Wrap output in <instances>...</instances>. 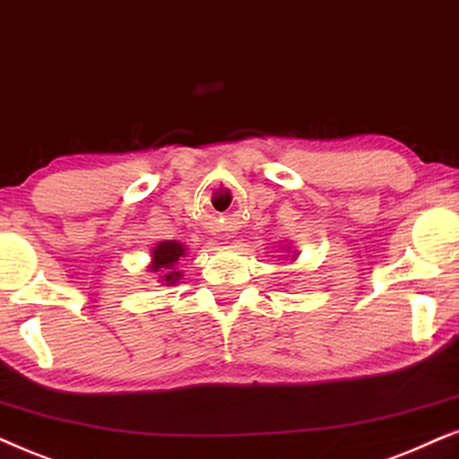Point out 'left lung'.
<instances>
[{
    "label": "left lung",
    "instance_id": "1",
    "mask_svg": "<svg viewBox=\"0 0 459 459\" xmlns=\"http://www.w3.org/2000/svg\"><path fill=\"white\" fill-rule=\"evenodd\" d=\"M293 258H296V255H293Z\"/></svg>",
    "mask_w": 459,
    "mask_h": 459
}]
</instances>
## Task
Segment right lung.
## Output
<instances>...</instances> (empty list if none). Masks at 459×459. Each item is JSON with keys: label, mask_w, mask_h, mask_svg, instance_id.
Instances as JSON below:
<instances>
[{"label": "right lung", "mask_w": 459, "mask_h": 459, "mask_svg": "<svg viewBox=\"0 0 459 459\" xmlns=\"http://www.w3.org/2000/svg\"><path fill=\"white\" fill-rule=\"evenodd\" d=\"M186 255V247L178 241H161L151 249L149 273L157 274L159 283L176 285L182 279V271H178L180 258Z\"/></svg>", "instance_id": "add662e5"}]
</instances>
